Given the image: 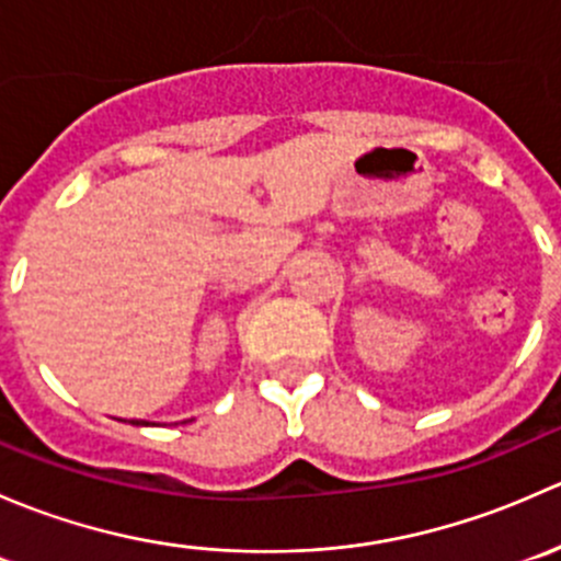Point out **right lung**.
Instances as JSON below:
<instances>
[{
    "mask_svg": "<svg viewBox=\"0 0 561 561\" xmlns=\"http://www.w3.org/2000/svg\"><path fill=\"white\" fill-rule=\"evenodd\" d=\"M133 423V426H151V423H146V421H129Z\"/></svg>",
    "mask_w": 561,
    "mask_h": 561,
    "instance_id": "1",
    "label": "right lung"
}]
</instances>
